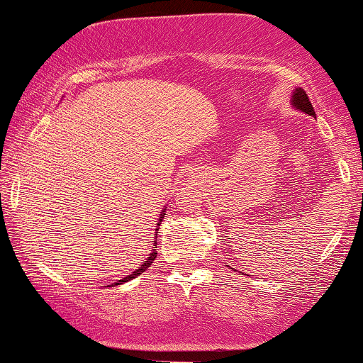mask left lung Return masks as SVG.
Returning <instances> with one entry per match:
<instances>
[{
    "label": "left lung",
    "instance_id": "1",
    "mask_svg": "<svg viewBox=\"0 0 363 363\" xmlns=\"http://www.w3.org/2000/svg\"><path fill=\"white\" fill-rule=\"evenodd\" d=\"M293 106L296 107L298 111H301V113H306V114H310V116H315V109H313V106H311V102H310V99H308V94L303 91L301 87H298V89H294V92H293Z\"/></svg>",
    "mask_w": 363,
    "mask_h": 363
}]
</instances>
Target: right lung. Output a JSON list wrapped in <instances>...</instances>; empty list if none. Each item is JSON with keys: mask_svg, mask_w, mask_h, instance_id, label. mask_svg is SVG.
Returning a JSON list of instances; mask_svg holds the SVG:
<instances>
[{"mask_svg": "<svg viewBox=\"0 0 363 363\" xmlns=\"http://www.w3.org/2000/svg\"><path fill=\"white\" fill-rule=\"evenodd\" d=\"M163 218H164V210H161V213H160V222H161V220H163ZM160 222H158V225H160ZM156 230H158V229H156ZM156 235H158V234H155V237H156ZM156 254H158V252H156V249H153V250H151L150 257H147V259H146V261L141 264V267H140V269H136V271H134V272H133V274H129V276H126V277H123V279H119V281H118V283H114V284H116V286H118V284H123V283H126V281H129V279H133V277L140 276V274H141V272H145V271L147 269V267H150V266H151V264H153V261H155V259H156Z\"/></svg>", "mask_w": 363, "mask_h": 363, "instance_id": "1", "label": "right lung"}]
</instances>
